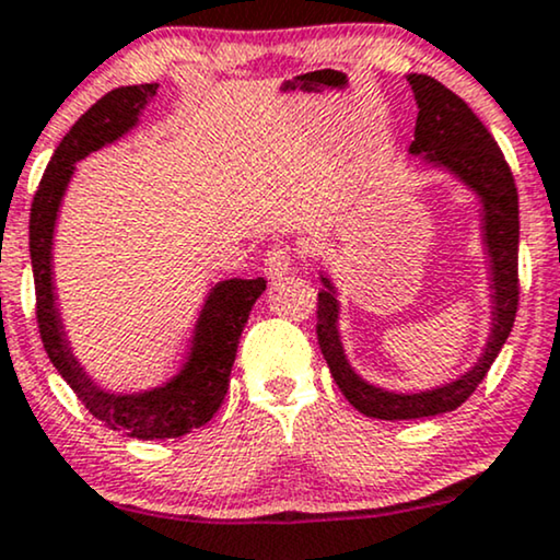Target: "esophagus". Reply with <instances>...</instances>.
Segmentation results:
<instances>
[{"label": "esophagus", "mask_w": 560, "mask_h": 560, "mask_svg": "<svg viewBox=\"0 0 560 560\" xmlns=\"http://www.w3.org/2000/svg\"><path fill=\"white\" fill-rule=\"evenodd\" d=\"M292 266H294V253L292 247L287 245H273L271 250L266 253V258H262V271H266L268 279H281V276L292 271Z\"/></svg>", "instance_id": "obj_1"}]
</instances>
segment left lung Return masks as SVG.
<instances>
[{
  "label": "left lung",
  "mask_w": 560,
  "mask_h": 560,
  "mask_svg": "<svg viewBox=\"0 0 560 560\" xmlns=\"http://www.w3.org/2000/svg\"><path fill=\"white\" fill-rule=\"evenodd\" d=\"M407 80L415 91L417 109H420L415 125V143L409 145V151L425 153V159L433 164L459 174L482 198L485 245L493 260L495 318L488 349L480 362L459 381L435 390H422V394H388V390L370 386L347 365L339 331H336L339 305H336L331 281L320 276L326 284V289H320L318 310H315V318H318L315 334H318L320 352L347 401L357 412L378 417V420H420V417L443 415L462 407L485 381L501 347L506 345L518 310V195L509 161L503 159L495 138L469 109L467 101L430 75L412 72Z\"/></svg>",
  "instance_id": "8db88e82"
}]
</instances>
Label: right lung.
Listing matches in <instances>:
<instances>
[{
	"instance_id": "add662e5",
	"label": "right lung",
	"mask_w": 560,
	"mask_h": 560,
	"mask_svg": "<svg viewBox=\"0 0 560 560\" xmlns=\"http://www.w3.org/2000/svg\"><path fill=\"white\" fill-rule=\"evenodd\" d=\"M156 88L159 83L125 85L114 88L104 98H98L57 145L31 203V266L33 284H36V320L46 354L67 381V386L85 404L88 412L109 430L140 438V441L179 438L206 425L219 412L229 390V375H232L234 357H237L242 328L250 318L255 300L266 289L262 279H229L215 284L213 292L208 294L198 326H195L185 370L166 386L145 390V394L117 396L93 386V381L83 373V368L78 365L67 347L51 284V234L65 187L75 172V161L122 138L138 122L140 109L148 98L156 96Z\"/></svg>"
}]
</instances>
